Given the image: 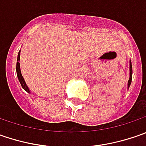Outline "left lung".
Segmentation results:
<instances>
[{
	"mask_svg": "<svg viewBox=\"0 0 146 146\" xmlns=\"http://www.w3.org/2000/svg\"><path fill=\"white\" fill-rule=\"evenodd\" d=\"M129 71H130V77H129V80H128V82H127V88H129L130 87V84L132 83V62L130 61V65H129Z\"/></svg>",
	"mask_w": 146,
	"mask_h": 146,
	"instance_id": "obj_1",
	"label": "left lung"
}]
</instances>
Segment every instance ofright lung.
<instances>
[{
  "instance_id": "1",
  "label": "right lung",
  "mask_w": 146,
  "mask_h": 146,
  "mask_svg": "<svg viewBox=\"0 0 146 146\" xmlns=\"http://www.w3.org/2000/svg\"><path fill=\"white\" fill-rule=\"evenodd\" d=\"M19 60H20V51L19 52V54H18V59H17V65H16V71H17V76L19 78V80L20 84L22 85L23 88L27 91V93H30V90L28 87L27 86L26 84V82L23 79V77L22 76V74H21V70H20V63H19Z\"/></svg>"
}]
</instances>
